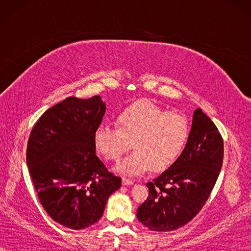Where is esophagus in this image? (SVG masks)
<instances>
[{
	"label": "esophagus",
	"mask_w": 251,
	"mask_h": 251,
	"mask_svg": "<svg viewBox=\"0 0 251 251\" xmlns=\"http://www.w3.org/2000/svg\"><path fill=\"white\" fill-rule=\"evenodd\" d=\"M122 183L124 184V185H131V184H134V181L128 179V178H123L122 179Z\"/></svg>",
	"instance_id": "1"
}]
</instances>
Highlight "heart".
<instances>
[{
	"label": "heart",
	"mask_w": 251,
	"mask_h": 251,
	"mask_svg": "<svg viewBox=\"0 0 251 251\" xmlns=\"http://www.w3.org/2000/svg\"><path fill=\"white\" fill-rule=\"evenodd\" d=\"M116 128L100 124L94 145L110 162L119 161L129 149L134 152L117 165L123 174L137 176L149 168L162 172L176 162L190 137V124L179 112L167 111L150 100H138L117 112Z\"/></svg>",
	"instance_id": "obj_1"
}]
</instances>
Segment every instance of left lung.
<instances>
[{"label": "left lung", "mask_w": 251, "mask_h": 251, "mask_svg": "<svg viewBox=\"0 0 251 251\" xmlns=\"http://www.w3.org/2000/svg\"><path fill=\"white\" fill-rule=\"evenodd\" d=\"M223 163V139L201 109L183 152L169 169L147 183L148 199L138 208L137 218L155 232H169L185 226L209 199Z\"/></svg>", "instance_id": "obj_1"}]
</instances>
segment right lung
I'll return each mask as SVG.
<instances>
[{
  "label": "right lung",
  "instance_id": "right-lung-1",
  "mask_svg": "<svg viewBox=\"0 0 251 251\" xmlns=\"http://www.w3.org/2000/svg\"><path fill=\"white\" fill-rule=\"evenodd\" d=\"M105 104L99 96L68 97L42 115L26 145V165L41 205L61 226L82 230L97 222L121 188L96 155L94 131Z\"/></svg>",
  "mask_w": 251,
  "mask_h": 251
}]
</instances>
